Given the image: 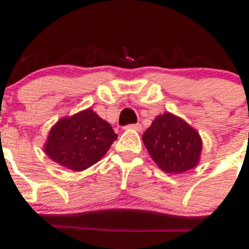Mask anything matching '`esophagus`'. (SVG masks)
<instances>
[{
    "label": "esophagus",
    "instance_id": "1",
    "mask_svg": "<svg viewBox=\"0 0 249 249\" xmlns=\"http://www.w3.org/2000/svg\"><path fill=\"white\" fill-rule=\"evenodd\" d=\"M124 129H134V131H142V126H141L140 123H132V124H127L124 127Z\"/></svg>",
    "mask_w": 249,
    "mask_h": 249
}]
</instances>
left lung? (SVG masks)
Instances as JSON below:
<instances>
[{
	"label": "left lung",
	"mask_w": 249,
	"mask_h": 249,
	"mask_svg": "<svg viewBox=\"0 0 249 249\" xmlns=\"http://www.w3.org/2000/svg\"><path fill=\"white\" fill-rule=\"evenodd\" d=\"M142 140L153 160L166 173H184L199 161L202 147L199 133L169 112L153 121Z\"/></svg>",
	"instance_id": "left-lung-1"
}]
</instances>
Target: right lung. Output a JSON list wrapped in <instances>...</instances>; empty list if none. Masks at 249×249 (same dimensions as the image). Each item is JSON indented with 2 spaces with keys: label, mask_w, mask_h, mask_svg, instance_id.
I'll list each match as a JSON object with an SVG mask.
<instances>
[{
  "label": "right lung",
  "mask_w": 249,
  "mask_h": 249,
  "mask_svg": "<svg viewBox=\"0 0 249 249\" xmlns=\"http://www.w3.org/2000/svg\"><path fill=\"white\" fill-rule=\"evenodd\" d=\"M116 140L111 124L89 108L58 121L44 150L60 165L81 172L97 163Z\"/></svg>",
  "instance_id": "obj_1"
}]
</instances>
